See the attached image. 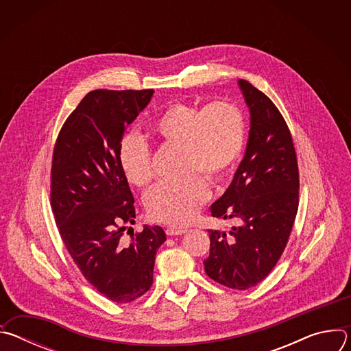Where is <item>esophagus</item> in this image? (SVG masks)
<instances>
[{"instance_id":"1","label":"esophagus","mask_w":351,"mask_h":351,"mask_svg":"<svg viewBox=\"0 0 351 351\" xmlns=\"http://www.w3.org/2000/svg\"><path fill=\"white\" fill-rule=\"evenodd\" d=\"M186 232H187L186 228H168L167 229L168 236H179V234H183Z\"/></svg>"}]
</instances>
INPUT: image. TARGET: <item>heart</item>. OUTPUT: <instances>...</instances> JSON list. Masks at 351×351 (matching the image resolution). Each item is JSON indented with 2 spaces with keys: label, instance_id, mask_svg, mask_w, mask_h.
<instances>
[{
  "label": "heart",
  "instance_id": "heart-1",
  "mask_svg": "<svg viewBox=\"0 0 351 351\" xmlns=\"http://www.w3.org/2000/svg\"><path fill=\"white\" fill-rule=\"evenodd\" d=\"M152 133L158 141L184 149L187 176L203 172L214 180L233 169L245 141L243 114L228 101L172 104L153 122ZM118 161L130 184L144 187L152 182V152L140 134L130 132L122 137ZM208 198V183L195 175L180 184H157L145 197V208L152 219L179 226L189 223Z\"/></svg>",
  "mask_w": 351,
  "mask_h": 351
}]
</instances>
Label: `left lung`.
Listing matches in <instances>:
<instances>
[{
    "instance_id": "1",
    "label": "left lung",
    "mask_w": 351,
    "mask_h": 351,
    "mask_svg": "<svg viewBox=\"0 0 351 351\" xmlns=\"http://www.w3.org/2000/svg\"><path fill=\"white\" fill-rule=\"evenodd\" d=\"M250 112L244 157L211 215L236 218L230 232L208 230L206 274L236 290L268 276L289 240L298 208V168L290 130L271 99L247 80H237Z\"/></svg>"
}]
</instances>
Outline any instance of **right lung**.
Wrapping results in <instances>:
<instances>
[{
	"mask_svg": "<svg viewBox=\"0 0 351 351\" xmlns=\"http://www.w3.org/2000/svg\"><path fill=\"white\" fill-rule=\"evenodd\" d=\"M154 90H94L64 123L53 156L51 207L65 247L83 276L114 303H129L153 285L161 226L134 223V198L119 167L126 128ZM130 229V228H129Z\"/></svg>",
	"mask_w": 351,
	"mask_h": 351,
	"instance_id": "obj_1",
	"label": "right lung"
}]
</instances>
